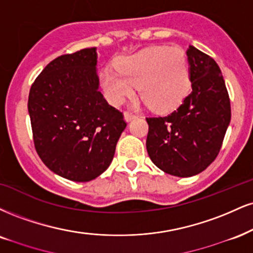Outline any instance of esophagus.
Here are the masks:
<instances>
[{
	"instance_id": "obj_1",
	"label": "esophagus",
	"mask_w": 253,
	"mask_h": 253,
	"mask_svg": "<svg viewBox=\"0 0 253 253\" xmlns=\"http://www.w3.org/2000/svg\"><path fill=\"white\" fill-rule=\"evenodd\" d=\"M124 118H125V120L127 121V123H129L130 120H133V119L136 118V115L129 113V112H125V113H124Z\"/></svg>"
}]
</instances>
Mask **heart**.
<instances>
[{
	"instance_id": "obj_1",
	"label": "heart",
	"mask_w": 253,
	"mask_h": 253,
	"mask_svg": "<svg viewBox=\"0 0 253 253\" xmlns=\"http://www.w3.org/2000/svg\"><path fill=\"white\" fill-rule=\"evenodd\" d=\"M101 86L108 101L121 105L134 95H140L158 112L178 107L191 88L187 57L179 47L156 45L123 57L118 71L105 68L100 75Z\"/></svg>"
}]
</instances>
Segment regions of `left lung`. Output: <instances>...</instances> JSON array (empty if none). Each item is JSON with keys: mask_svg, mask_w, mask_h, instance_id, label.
<instances>
[{"mask_svg": "<svg viewBox=\"0 0 253 253\" xmlns=\"http://www.w3.org/2000/svg\"><path fill=\"white\" fill-rule=\"evenodd\" d=\"M186 55L192 92L167 117L146 119L151 160L180 178L199 174L211 165L231 121L229 93L217 62L193 45Z\"/></svg>", "mask_w": 253, "mask_h": 253, "instance_id": "left-lung-1", "label": "left lung"}]
</instances>
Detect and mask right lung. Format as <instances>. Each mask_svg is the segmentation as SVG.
Instances as JSON below:
<instances>
[{"label":"right lung","instance_id":"right-lung-1","mask_svg":"<svg viewBox=\"0 0 253 253\" xmlns=\"http://www.w3.org/2000/svg\"><path fill=\"white\" fill-rule=\"evenodd\" d=\"M96 48L61 55L32 84L28 112L39 157L50 171L84 182L102 174L126 128L99 90Z\"/></svg>","mask_w":253,"mask_h":253}]
</instances>
